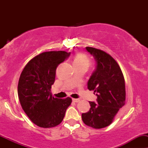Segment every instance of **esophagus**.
Wrapping results in <instances>:
<instances>
[{
	"mask_svg": "<svg viewBox=\"0 0 148 148\" xmlns=\"http://www.w3.org/2000/svg\"><path fill=\"white\" fill-rule=\"evenodd\" d=\"M72 101L73 102H80V99H72Z\"/></svg>",
	"mask_w": 148,
	"mask_h": 148,
	"instance_id": "34e87169",
	"label": "esophagus"
}]
</instances>
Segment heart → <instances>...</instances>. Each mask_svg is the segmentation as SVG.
<instances>
[{"instance_id": "heart-1", "label": "heart", "mask_w": 148, "mask_h": 148, "mask_svg": "<svg viewBox=\"0 0 148 148\" xmlns=\"http://www.w3.org/2000/svg\"><path fill=\"white\" fill-rule=\"evenodd\" d=\"M74 65L76 69L85 68L87 69L90 65V59L84 53H79L74 58Z\"/></svg>"}]
</instances>
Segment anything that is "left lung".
<instances>
[{
	"label": "left lung",
	"instance_id": "left-lung-1",
	"mask_svg": "<svg viewBox=\"0 0 148 148\" xmlns=\"http://www.w3.org/2000/svg\"><path fill=\"white\" fill-rule=\"evenodd\" d=\"M96 59V70L87 83L89 90L97 96V103L89 102L90 110L82 114L84 123L95 129L109 126L125 104V84L117 62L104 51L86 47Z\"/></svg>",
	"mask_w": 148,
	"mask_h": 148
}]
</instances>
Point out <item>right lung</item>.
Masks as SVG:
<instances>
[{"label": "right lung", "mask_w": 148, "mask_h": 148, "mask_svg": "<svg viewBox=\"0 0 148 148\" xmlns=\"http://www.w3.org/2000/svg\"><path fill=\"white\" fill-rule=\"evenodd\" d=\"M69 54L64 51L43 52L31 59L21 74L18 84L21 105L31 122L40 127L59 125L72 102L70 97H53L51 92L56 68Z\"/></svg>", "instance_id": "right-lung-1"}]
</instances>
